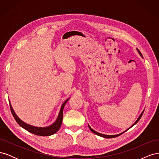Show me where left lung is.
<instances>
[{
    "label": "left lung",
    "instance_id": "8db88e82",
    "mask_svg": "<svg viewBox=\"0 0 159 159\" xmlns=\"http://www.w3.org/2000/svg\"><path fill=\"white\" fill-rule=\"evenodd\" d=\"M137 51H138V52L139 53V54H140L142 57H143V55H142V54H141V52L140 51H139L138 49H137ZM143 112H144V111H143L141 113V114L140 115V116H139V118L137 119V121H135V122H134V123L133 125L131 127H132L133 125H135L139 121V120H140V119L141 118V117H142V115H143ZM131 127H130V128H131ZM89 129L91 130V131H92L93 133H95V134H97V135H99V136H100V137H104V138H114V137H118V136H119V135H121V134H122V133H123L124 132H125V131H127V130L129 129H130V128H129L127 130H126V131H124L123 133H120V134H115V135H106V134H102V133H98V132H96L95 131H94V130L93 129H91V127H90V126L89 125Z\"/></svg>",
    "mask_w": 159,
    "mask_h": 159
}]
</instances>
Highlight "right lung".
<instances>
[{
	"mask_svg": "<svg viewBox=\"0 0 159 159\" xmlns=\"http://www.w3.org/2000/svg\"><path fill=\"white\" fill-rule=\"evenodd\" d=\"M68 100H69V99H67L66 102L63 104H62L59 115H58V117H57L55 123H53L52 125H50L49 127H34V126L30 125H28L25 123H24L22 120H20L18 117L16 113H14L11 103H10V108H11V113L13 115L14 119L16 120V121L18 123V125L20 127L26 129V131H29L30 133L36 134V135L43 136V137L50 136V135H52V134H53L56 133L60 129L61 123H62V119H63V110H64L66 103H67V102H68Z\"/></svg>",
	"mask_w": 159,
	"mask_h": 159,
	"instance_id": "1",
	"label": "right lung"
}]
</instances>
